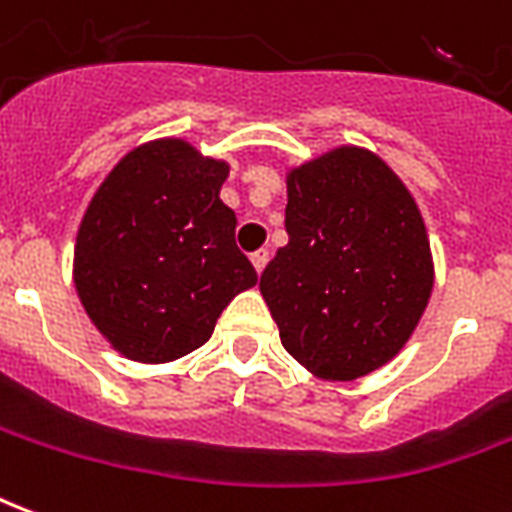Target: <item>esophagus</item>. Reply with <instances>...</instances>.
Wrapping results in <instances>:
<instances>
[{"label": "esophagus", "instance_id": "1", "mask_svg": "<svg viewBox=\"0 0 512 512\" xmlns=\"http://www.w3.org/2000/svg\"><path fill=\"white\" fill-rule=\"evenodd\" d=\"M250 262H253V267H256V273H262L264 267H267V262H270V253L267 250H256V253H250Z\"/></svg>", "mask_w": 512, "mask_h": 512}]
</instances>
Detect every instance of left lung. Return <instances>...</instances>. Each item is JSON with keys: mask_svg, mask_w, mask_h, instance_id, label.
Masks as SVG:
<instances>
[{"mask_svg": "<svg viewBox=\"0 0 512 512\" xmlns=\"http://www.w3.org/2000/svg\"><path fill=\"white\" fill-rule=\"evenodd\" d=\"M286 198L289 242L259 281L281 344L317 378H364L405 347L433 292L419 206L355 146L289 170Z\"/></svg>", "mask_w": 512, "mask_h": 512, "instance_id": "obj_1", "label": "left lung"}]
</instances>
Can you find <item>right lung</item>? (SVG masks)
Returning a JSON list of instances; mask_svg holds the SVG:
<instances>
[{
	"label": "right lung",
	"instance_id": "right-lung-1",
	"mask_svg": "<svg viewBox=\"0 0 512 512\" xmlns=\"http://www.w3.org/2000/svg\"><path fill=\"white\" fill-rule=\"evenodd\" d=\"M226 176V162L165 137L129 151L93 195L76 234V295L126 358L165 364L198 350L259 281L220 201Z\"/></svg>",
	"mask_w": 512,
	"mask_h": 512
}]
</instances>
